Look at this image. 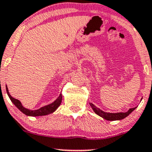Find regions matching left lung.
Returning <instances> with one entry per match:
<instances>
[{"mask_svg": "<svg viewBox=\"0 0 152 152\" xmlns=\"http://www.w3.org/2000/svg\"><path fill=\"white\" fill-rule=\"evenodd\" d=\"M90 106L91 107V108L93 109V110L94 111V112L100 117H102V118L105 119V120H109V121H115V120H120L122 119L125 118L126 117L130 115L133 110H135L136 109V107L134 108L130 109L127 112H117V113H109V112H105L104 111L101 110L100 109L97 108L94 104H93L92 103H89Z\"/></svg>", "mask_w": 152, "mask_h": 152, "instance_id": "left-lung-1", "label": "left lung"}]
</instances>
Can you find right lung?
<instances>
[{"label": "right lung", "instance_id": "right-lung-1", "mask_svg": "<svg viewBox=\"0 0 152 152\" xmlns=\"http://www.w3.org/2000/svg\"><path fill=\"white\" fill-rule=\"evenodd\" d=\"M6 92H7L8 96H9V99H11V101L12 102L13 104L17 107L22 113H24V115L27 116H32V117H38V116H43V115H49V114L53 113L56 110V109L58 108V107L61 104V101H62V95L61 94H60L59 96L51 104H48L46 106H44V107H41V108L36 109V110H30V109H28L27 108H24V107L22 106V103H21L20 101H19L18 99H14L12 96L10 95L9 92V89H8L7 86H6Z\"/></svg>", "mask_w": 152, "mask_h": 152}]
</instances>
